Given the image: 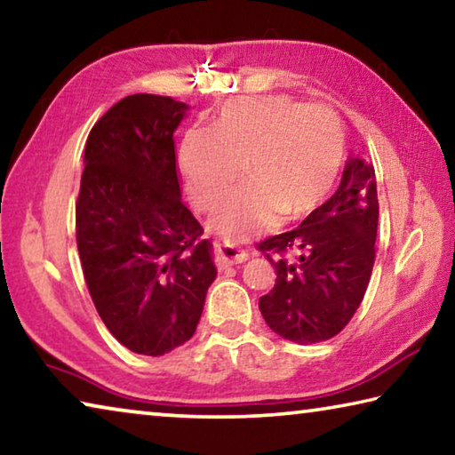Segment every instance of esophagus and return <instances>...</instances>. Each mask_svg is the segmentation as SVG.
I'll return each instance as SVG.
<instances>
[{"instance_id":"1","label":"esophagus","mask_w":455,"mask_h":455,"mask_svg":"<svg viewBox=\"0 0 455 455\" xmlns=\"http://www.w3.org/2000/svg\"><path fill=\"white\" fill-rule=\"evenodd\" d=\"M246 252L243 249H238L235 243L228 241H217L214 243V263H217L219 268H228L233 265L243 263L246 260Z\"/></svg>"}]
</instances>
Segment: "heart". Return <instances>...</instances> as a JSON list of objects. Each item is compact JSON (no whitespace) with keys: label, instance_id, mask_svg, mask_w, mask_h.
Returning <instances> with one entry per match:
<instances>
[{"label":"heart","instance_id":"obj_1","mask_svg":"<svg viewBox=\"0 0 455 455\" xmlns=\"http://www.w3.org/2000/svg\"><path fill=\"white\" fill-rule=\"evenodd\" d=\"M190 203L212 211L241 174L246 182L219 206L212 227L228 238L273 228L284 214L319 209L345 163L343 124L331 108L297 100L249 98L227 104L209 132L190 130L180 144Z\"/></svg>","mask_w":455,"mask_h":455}]
</instances>
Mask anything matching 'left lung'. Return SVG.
<instances>
[{
    "mask_svg": "<svg viewBox=\"0 0 455 455\" xmlns=\"http://www.w3.org/2000/svg\"><path fill=\"white\" fill-rule=\"evenodd\" d=\"M377 219L373 166L351 158L327 203L297 228L257 244L276 273L275 287L259 299L276 335L309 345L341 333L371 279Z\"/></svg>",
    "mask_w": 455,
    "mask_h": 455,
    "instance_id": "8db88e82",
    "label": "left lung"
}]
</instances>
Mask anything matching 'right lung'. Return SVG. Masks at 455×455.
<instances>
[{
  "mask_svg": "<svg viewBox=\"0 0 455 455\" xmlns=\"http://www.w3.org/2000/svg\"><path fill=\"white\" fill-rule=\"evenodd\" d=\"M187 104L134 94L90 130L76 243L100 319L130 351L158 357L195 335L217 276L211 243L180 200L174 130Z\"/></svg>",
  "mask_w": 455,
  "mask_h": 455,
  "instance_id": "1",
  "label": "right lung"
}]
</instances>
